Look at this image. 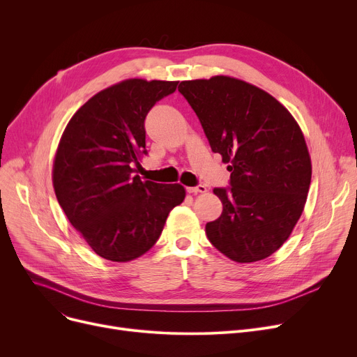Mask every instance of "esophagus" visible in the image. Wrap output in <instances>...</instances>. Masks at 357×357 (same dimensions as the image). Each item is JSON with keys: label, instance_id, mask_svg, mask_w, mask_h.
Returning a JSON list of instances; mask_svg holds the SVG:
<instances>
[{"label": "esophagus", "instance_id": "esophagus-1", "mask_svg": "<svg viewBox=\"0 0 357 357\" xmlns=\"http://www.w3.org/2000/svg\"><path fill=\"white\" fill-rule=\"evenodd\" d=\"M186 191H188L190 194H204V192H207V186L199 183L197 186H190V188H186Z\"/></svg>", "mask_w": 357, "mask_h": 357}]
</instances>
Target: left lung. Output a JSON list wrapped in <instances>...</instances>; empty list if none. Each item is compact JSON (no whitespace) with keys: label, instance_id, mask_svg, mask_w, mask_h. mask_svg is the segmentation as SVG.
Listing matches in <instances>:
<instances>
[{"label":"left lung","instance_id":"1","mask_svg":"<svg viewBox=\"0 0 357 357\" xmlns=\"http://www.w3.org/2000/svg\"><path fill=\"white\" fill-rule=\"evenodd\" d=\"M214 153L230 163L229 188H214L221 215L205 226L211 245L238 264L266 259L299 220L311 183L301 128L271 93L230 77L183 81Z\"/></svg>","mask_w":357,"mask_h":357}]
</instances>
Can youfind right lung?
Wrapping results in <instances>:
<instances>
[{
    "mask_svg": "<svg viewBox=\"0 0 357 357\" xmlns=\"http://www.w3.org/2000/svg\"><path fill=\"white\" fill-rule=\"evenodd\" d=\"M178 82L127 79L96 93L68 123L53 163V188L72 226L112 261L144 255L171 210L185 199L179 183L142 181L144 120Z\"/></svg>",
    "mask_w": 357,
    "mask_h": 357,
    "instance_id": "1",
    "label": "right lung"
}]
</instances>
